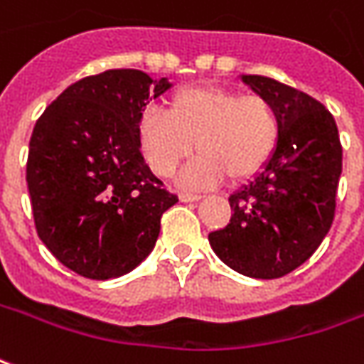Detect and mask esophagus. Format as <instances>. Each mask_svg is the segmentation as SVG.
<instances>
[{
    "label": "esophagus",
    "instance_id": "34e87169",
    "mask_svg": "<svg viewBox=\"0 0 364 364\" xmlns=\"http://www.w3.org/2000/svg\"><path fill=\"white\" fill-rule=\"evenodd\" d=\"M179 199H181L183 203H195V200L200 199V195L191 193V191H181V193H179Z\"/></svg>",
    "mask_w": 364,
    "mask_h": 364
}]
</instances>
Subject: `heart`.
Returning <instances> with one entry per match:
<instances>
[{
    "label": "heart",
    "mask_w": 364,
    "mask_h": 364,
    "mask_svg": "<svg viewBox=\"0 0 364 364\" xmlns=\"http://www.w3.org/2000/svg\"><path fill=\"white\" fill-rule=\"evenodd\" d=\"M139 146L151 171L171 177L193 154L183 181L208 187L226 177H252L274 156L279 118L266 98L223 90L187 88L173 94L164 112L147 110L139 120Z\"/></svg>",
    "instance_id": "obj_1"
}]
</instances>
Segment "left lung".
<instances>
[{
	"instance_id": "obj_1",
	"label": "left lung",
	"mask_w": 364,
	"mask_h": 364,
	"mask_svg": "<svg viewBox=\"0 0 364 364\" xmlns=\"http://www.w3.org/2000/svg\"><path fill=\"white\" fill-rule=\"evenodd\" d=\"M279 118L278 147L252 181L228 197L230 223L208 235L220 260L242 276L282 278L317 250L331 228L343 147L331 112L274 78L244 75Z\"/></svg>"
}]
</instances>
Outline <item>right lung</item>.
I'll return each instance as SVG.
<instances>
[{"label": "right lung", "mask_w": 364, "mask_h": 364, "mask_svg": "<svg viewBox=\"0 0 364 364\" xmlns=\"http://www.w3.org/2000/svg\"><path fill=\"white\" fill-rule=\"evenodd\" d=\"M136 68L70 85L33 128L27 187L50 254L90 279L118 278L154 250L161 215L177 203L139 151V120L169 88Z\"/></svg>", "instance_id": "add662e5"}]
</instances>
